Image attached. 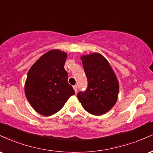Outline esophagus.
I'll return each mask as SVG.
<instances>
[{"label":"esophagus","instance_id":"1","mask_svg":"<svg viewBox=\"0 0 153 153\" xmlns=\"http://www.w3.org/2000/svg\"><path fill=\"white\" fill-rule=\"evenodd\" d=\"M73 89L75 90V93H77V91H78V85H73Z\"/></svg>","mask_w":153,"mask_h":153}]
</instances>
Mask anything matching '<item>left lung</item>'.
<instances>
[{
  "label": "left lung",
  "mask_w": 153,
  "mask_h": 153,
  "mask_svg": "<svg viewBox=\"0 0 153 153\" xmlns=\"http://www.w3.org/2000/svg\"><path fill=\"white\" fill-rule=\"evenodd\" d=\"M88 80L87 89L78 93V98L88 113L100 115L114 106L119 84L108 60L99 53L81 58Z\"/></svg>",
  "instance_id": "1"
}]
</instances>
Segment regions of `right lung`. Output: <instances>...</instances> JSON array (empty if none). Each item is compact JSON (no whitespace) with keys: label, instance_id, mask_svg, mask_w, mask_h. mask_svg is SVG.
Returning <instances> with one entry per match:
<instances>
[{"label":"right lung","instance_id":"1","mask_svg":"<svg viewBox=\"0 0 153 153\" xmlns=\"http://www.w3.org/2000/svg\"><path fill=\"white\" fill-rule=\"evenodd\" d=\"M66 58L65 53L52 50L40 57L27 73L25 95L34 110L41 115L56 113L75 94L64 69Z\"/></svg>","mask_w":153,"mask_h":153}]
</instances>
